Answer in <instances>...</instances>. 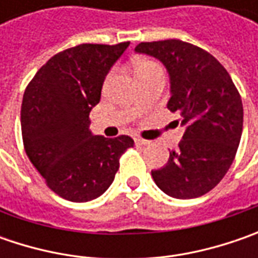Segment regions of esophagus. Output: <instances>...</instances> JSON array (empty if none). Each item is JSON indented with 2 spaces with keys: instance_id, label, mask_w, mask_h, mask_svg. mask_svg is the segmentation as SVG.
Wrapping results in <instances>:
<instances>
[{
  "instance_id": "34e87169",
  "label": "esophagus",
  "mask_w": 258,
  "mask_h": 258,
  "mask_svg": "<svg viewBox=\"0 0 258 258\" xmlns=\"http://www.w3.org/2000/svg\"><path fill=\"white\" fill-rule=\"evenodd\" d=\"M135 144L139 145V146H146V145L151 144V141H146V139H142V138H135Z\"/></svg>"
}]
</instances>
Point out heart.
<instances>
[{"instance_id": "b5f03b06", "label": "heart", "mask_w": 258, "mask_h": 258, "mask_svg": "<svg viewBox=\"0 0 258 258\" xmlns=\"http://www.w3.org/2000/svg\"><path fill=\"white\" fill-rule=\"evenodd\" d=\"M156 70H161V67L156 64L155 61L152 60H139L136 64H135V75L138 79H141V77H144V76L149 75V73H152V72H156Z\"/></svg>"}]
</instances>
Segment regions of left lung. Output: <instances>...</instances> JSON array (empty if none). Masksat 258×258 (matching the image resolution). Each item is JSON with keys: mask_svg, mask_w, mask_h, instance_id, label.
<instances>
[{"mask_svg": "<svg viewBox=\"0 0 258 258\" xmlns=\"http://www.w3.org/2000/svg\"><path fill=\"white\" fill-rule=\"evenodd\" d=\"M135 51L161 60L171 76L168 109L186 126L168 164L152 171L166 195L188 200L217 186L233 164L243 132V102L224 66L181 40L141 43Z\"/></svg>", "mask_w": 258, "mask_h": 258, "instance_id": "1", "label": "left lung"}]
</instances>
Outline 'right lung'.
Here are the masks:
<instances>
[{"instance_id":"add662e5","label":"right lung","mask_w":258,"mask_h":258,"mask_svg":"<svg viewBox=\"0 0 258 258\" xmlns=\"http://www.w3.org/2000/svg\"><path fill=\"white\" fill-rule=\"evenodd\" d=\"M80 44L53 55L25 87L21 134L25 154L58 197L86 203L113 182L131 136L104 138L89 129L104 77L129 47Z\"/></svg>"}]
</instances>
